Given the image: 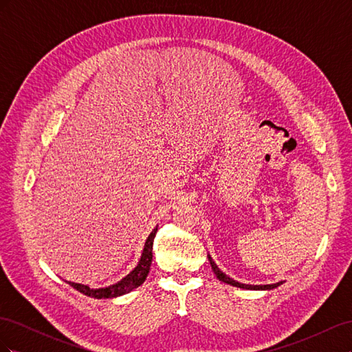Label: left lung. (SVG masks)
Instances as JSON below:
<instances>
[{
    "label": "left lung",
    "mask_w": 352,
    "mask_h": 352,
    "mask_svg": "<svg viewBox=\"0 0 352 352\" xmlns=\"http://www.w3.org/2000/svg\"><path fill=\"white\" fill-rule=\"evenodd\" d=\"M208 261H210V264H211V269H212V272H214V274L217 276V279H219V280L225 282V283H228V285H232V286L242 287V289H251V291H270V289H274V287H278V286H280V285L283 283V282H278V283H273V285H245V283H239V282H236V280H233L232 278H229L228 274L223 273V272L217 267L216 263L212 261V258L210 257V255H208Z\"/></svg>",
    "instance_id": "8db88e82"
}]
</instances>
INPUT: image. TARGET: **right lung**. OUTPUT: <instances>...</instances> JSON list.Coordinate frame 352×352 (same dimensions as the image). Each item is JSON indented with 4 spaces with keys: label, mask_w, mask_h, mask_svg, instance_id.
I'll return each mask as SVG.
<instances>
[{
    "label": "right lung",
    "mask_w": 352,
    "mask_h": 352,
    "mask_svg": "<svg viewBox=\"0 0 352 352\" xmlns=\"http://www.w3.org/2000/svg\"><path fill=\"white\" fill-rule=\"evenodd\" d=\"M155 233H157V228L150 233V236L146 238L142 255H141L140 261H138L136 267L117 283L105 286V287H98V289H94V287H89L88 285L74 283V282H67V280L66 282L70 286H73L74 289L79 291L80 294L95 298V300H105V298H116V296H122L124 294H129L131 291L136 289L138 286H141L145 282L148 273H150L151 261H153V243H154Z\"/></svg>",
    "instance_id": "1"
}]
</instances>
